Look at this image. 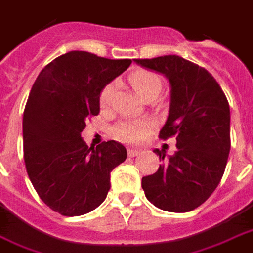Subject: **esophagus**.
I'll return each mask as SVG.
<instances>
[{"mask_svg":"<svg viewBox=\"0 0 253 253\" xmlns=\"http://www.w3.org/2000/svg\"><path fill=\"white\" fill-rule=\"evenodd\" d=\"M127 154H128V157L130 158H134L136 157L138 154H140V150L139 148H128V150H127Z\"/></svg>","mask_w":253,"mask_h":253,"instance_id":"esophagus-1","label":"esophagus"}]
</instances>
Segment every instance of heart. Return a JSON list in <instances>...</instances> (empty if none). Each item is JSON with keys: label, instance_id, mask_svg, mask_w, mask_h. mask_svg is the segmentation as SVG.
Masks as SVG:
<instances>
[{"label": "heart", "instance_id": "obj_1", "mask_svg": "<svg viewBox=\"0 0 253 253\" xmlns=\"http://www.w3.org/2000/svg\"><path fill=\"white\" fill-rule=\"evenodd\" d=\"M128 82L132 86L136 94L146 99L147 96L158 95V92L162 88V81L155 73L147 70H138L132 73L128 77ZM115 91V84H107L103 91L101 92L102 107H107L111 103ZM152 128V122L150 119L139 118V119H123L113 127L114 138L127 143H135L143 138L148 131Z\"/></svg>", "mask_w": 253, "mask_h": 253}]
</instances>
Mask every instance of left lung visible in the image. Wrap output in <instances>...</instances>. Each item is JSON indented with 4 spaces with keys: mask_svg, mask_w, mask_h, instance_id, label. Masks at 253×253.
Instances as JSON below:
<instances>
[{
    "mask_svg": "<svg viewBox=\"0 0 253 253\" xmlns=\"http://www.w3.org/2000/svg\"><path fill=\"white\" fill-rule=\"evenodd\" d=\"M169 80V111L159 136L176 138V151L154 152L165 161L155 173L142 178L144 195L155 207L188 212L211 196L228 161L229 105L216 80L204 67L179 55L134 59Z\"/></svg>",
    "mask_w": 253,
    "mask_h": 253,
    "instance_id": "obj_1",
    "label": "left lung"
}]
</instances>
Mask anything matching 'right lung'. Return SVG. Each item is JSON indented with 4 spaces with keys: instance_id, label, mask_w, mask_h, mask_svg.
I'll list each match as a JSON object with an SVG mask.
<instances>
[{
    "instance_id": "add662e5",
    "label": "right lung",
    "mask_w": 253,
    "mask_h": 253,
    "mask_svg": "<svg viewBox=\"0 0 253 253\" xmlns=\"http://www.w3.org/2000/svg\"><path fill=\"white\" fill-rule=\"evenodd\" d=\"M131 65L87 51H69L46 65L25 106L24 159L43 203L63 216H80L103 203L110 172L126 161L115 140L90 147L81 136L99 114L102 90Z\"/></svg>"
}]
</instances>
